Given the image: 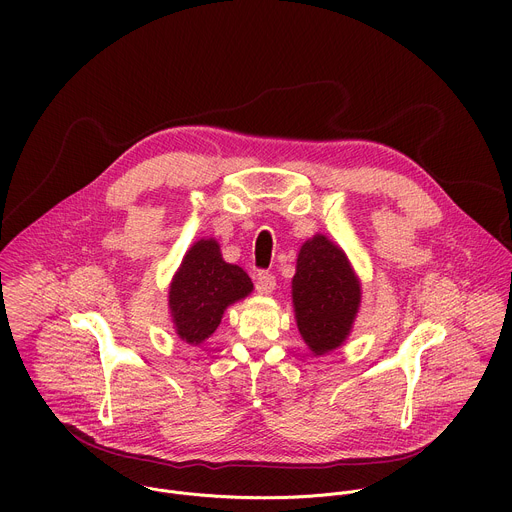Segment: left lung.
<instances>
[{
  "mask_svg": "<svg viewBox=\"0 0 512 512\" xmlns=\"http://www.w3.org/2000/svg\"><path fill=\"white\" fill-rule=\"evenodd\" d=\"M251 291V277L239 265L223 261L218 243L200 239L186 253L170 287V310L180 338L202 342L221 324L227 306Z\"/></svg>",
  "mask_w": 512,
  "mask_h": 512,
  "instance_id": "8db88e82",
  "label": "left lung"
}]
</instances>
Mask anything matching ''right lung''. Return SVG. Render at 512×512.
<instances>
[{
	"mask_svg": "<svg viewBox=\"0 0 512 512\" xmlns=\"http://www.w3.org/2000/svg\"><path fill=\"white\" fill-rule=\"evenodd\" d=\"M291 287L306 344L316 354L340 346L360 304V287L342 249L324 235L304 243Z\"/></svg>",
	"mask_w": 512,
	"mask_h": 512,
	"instance_id": "right-lung-1",
	"label": "right lung"
}]
</instances>
